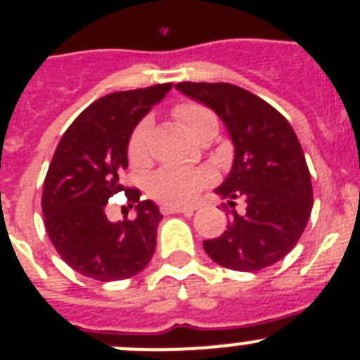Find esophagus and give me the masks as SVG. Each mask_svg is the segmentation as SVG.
I'll return each instance as SVG.
<instances>
[{
  "instance_id": "esophagus-1",
  "label": "esophagus",
  "mask_w": 360,
  "mask_h": 360,
  "mask_svg": "<svg viewBox=\"0 0 360 360\" xmlns=\"http://www.w3.org/2000/svg\"><path fill=\"white\" fill-rule=\"evenodd\" d=\"M195 207L193 206H188V207H176V206H161V213L163 214H172V213H183L186 217L193 214Z\"/></svg>"
}]
</instances>
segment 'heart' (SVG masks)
<instances>
[{
    "label": "heart",
    "instance_id": "obj_1",
    "mask_svg": "<svg viewBox=\"0 0 360 360\" xmlns=\"http://www.w3.org/2000/svg\"><path fill=\"white\" fill-rule=\"evenodd\" d=\"M177 122L197 140L210 126H217L213 112L202 104L183 103L174 108ZM149 120H142L134 127L127 142V158L136 169L147 167L150 161ZM211 174L206 169H174L167 167L150 177L149 193L165 206H184L199 195L202 188L210 184Z\"/></svg>",
    "mask_w": 360,
    "mask_h": 360
}]
</instances>
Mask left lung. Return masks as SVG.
<instances>
[{"mask_svg": "<svg viewBox=\"0 0 360 360\" xmlns=\"http://www.w3.org/2000/svg\"><path fill=\"white\" fill-rule=\"evenodd\" d=\"M184 96L224 120L234 143V163L217 193L231 206L227 231L204 241L217 264L236 271L271 266L297 245L312 210V184L304 150L286 117L231 83H177ZM243 200L245 211L233 210Z\"/></svg>", "mask_w": 360, "mask_h": 360, "instance_id": "8db88e82", "label": "left lung"}]
</instances>
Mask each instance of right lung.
Listing matches in <instances>:
<instances>
[{"mask_svg": "<svg viewBox=\"0 0 360 360\" xmlns=\"http://www.w3.org/2000/svg\"><path fill=\"white\" fill-rule=\"evenodd\" d=\"M172 83L113 92L83 110L63 133L42 191L44 226L53 247L72 270L101 282L129 278L149 264L161 213L140 190L124 188L127 142L134 126L160 103ZM126 191L137 217L113 224L108 199Z\"/></svg>", "mask_w": 360, "mask_h": 360, "instance_id": "obj_1", "label": "right lung"}]
</instances>
